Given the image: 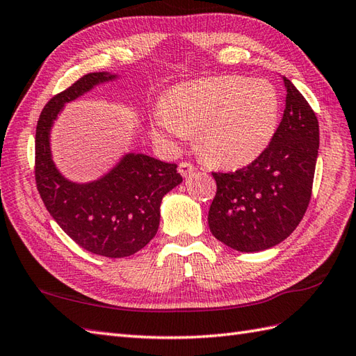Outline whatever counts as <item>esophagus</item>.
I'll use <instances>...</instances> for the list:
<instances>
[{
	"label": "esophagus",
	"instance_id": "obj_1",
	"mask_svg": "<svg viewBox=\"0 0 356 356\" xmlns=\"http://www.w3.org/2000/svg\"><path fill=\"white\" fill-rule=\"evenodd\" d=\"M197 168H195V165H193L191 162H180L179 163V172L184 177H186V176H189V175H193V172L195 171Z\"/></svg>",
	"mask_w": 356,
	"mask_h": 356
}]
</instances>
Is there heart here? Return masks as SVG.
Masks as SVG:
<instances>
[{
    "label": "heart",
    "mask_w": 356,
    "mask_h": 356,
    "mask_svg": "<svg viewBox=\"0 0 356 356\" xmlns=\"http://www.w3.org/2000/svg\"><path fill=\"white\" fill-rule=\"evenodd\" d=\"M280 103L267 80L239 76L186 81L165 95L154 113V135L179 143L197 130V148L222 167L254 161L276 134Z\"/></svg>",
    "instance_id": "heart-1"
}]
</instances>
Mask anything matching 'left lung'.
<instances>
[{
    "instance_id": "8db88e82",
    "label": "left lung",
    "mask_w": 356,
    "mask_h": 356,
    "mask_svg": "<svg viewBox=\"0 0 356 356\" xmlns=\"http://www.w3.org/2000/svg\"><path fill=\"white\" fill-rule=\"evenodd\" d=\"M284 81V117L268 147L247 167L212 172L217 193L209 208V229L238 252H259L282 243L299 226L311 200L318 120L291 81Z\"/></svg>"
}]
</instances>
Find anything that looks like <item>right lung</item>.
<instances>
[{"instance_id":"right-lung-1","label":"right lung","mask_w":356,"mask_h":356,"mask_svg":"<svg viewBox=\"0 0 356 356\" xmlns=\"http://www.w3.org/2000/svg\"><path fill=\"white\" fill-rule=\"evenodd\" d=\"M112 79L86 74L45 104L36 126L35 180L45 208L72 241L90 253L124 258L158 232L162 197L184 180L177 165L129 153L104 177L80 185L57 171L49 152V129L63 104Z\"/></svg>"}]
</instances>
